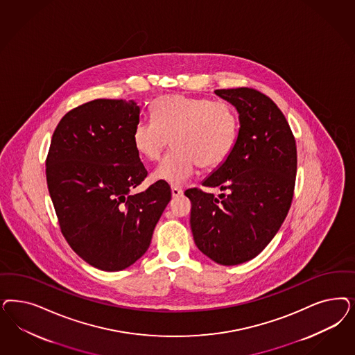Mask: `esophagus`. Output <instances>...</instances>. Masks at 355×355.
<instances>
[{"label": "esophagus", "mask_w": 355, "mask_h": 355, "mask_svg": "<svg viewBox=\"0 0 355 355\" xmlns=\"http://www.w3.org/2000/svg\"><path fill=\"white\" fill-rule=\"evenodd\" d=\"M171 193L173 197H179V196L183 195V189L180 187H178V185H172Z\"/></svg>", "instance_id": "1"}]
</instances>
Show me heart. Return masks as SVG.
Wrapping results in <instances>:
<instances>
[{"label": "heart", "mask_w": 355, "mask_h": 355, "mask_svg": "<svg viewBox=\"0 0 355 355\" xmlns=\"http://www.w3.org/2000/svg\"><path fill=\"white\" fill-rule=\"evenodd\" d=\"M153 119L139 121L133 130V145L146 159H159L173 149L154 171V178L183 184L197 167L214 168L226 162L239 136V117L223 102L184 95H163L151 103Z\"/></svg>", "instance_id": "heart-1"}]
</instances>
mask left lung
I'll use <instances>...</instances> for the list:
<instances>
[{"label":"left lung","instance_id":"8db88e82","mask_svg":"<svg viewBox=\"0 0 355 355\" xmlns=\"http://www.w3.org/2000/svg\"><path fill=\"white\" fill-rule=\"evenodd\" d=\"M239 114V136L226 162L202 182L216 197L191 188V229L196 245L220 265L256 257L275 238L291 206L297 145L277 104L254 89L216 90Z\"/></svg>","mask_w":355,"mask_h":355}]
</instances>
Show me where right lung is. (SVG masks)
<instances>
[{"mask_svg":"<svg viewBox=\"0 0 355 355\" xmlns=\"http://www.w3.org/2000/svg\"><path fill=\"white\" fill-rule=\"evenodd\" d=\"M133 101L95 99L69 111L53 132L46 162L60 229L82 260L123 270L148 251L171 200L166 182L130 193L148 171L133 145L139 123Z\"/></svg>","mask_w":355,"mask_h":355,"instance_id":"add662e5","label":"right lung"}]
</instances>
